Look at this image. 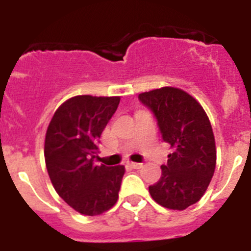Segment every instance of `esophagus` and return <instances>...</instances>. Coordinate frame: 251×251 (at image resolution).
<instances>
[{
  "mask_svg": "<svg viewBox=\"0 0 251 251\" xmlns=\"http://www.w3.org/2000/svg\"><path fill=\"white\" fill-rule=\"evenodd\" d=\"M128 165H129L132 168H134V170H139V168L143 167V165H142V163H137V162H129Z\"/></svg>",
  "mask_w": 251,
  "mask_h": 251,
  "instance_id": "esophagus-1",
  "label": "esophagus"
}]
</instances>
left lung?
<instances>
[{"mask_svg":"<svg viewBox=\"0 0 251 251\" xmlns=\"http://www.w3.org/2000/svg\"><path fill=\"white\" fill-rule=\"evenodd\" d=\"M139 100L151 108L170 145L166 165L150 194L158 205L185 210L200 200L216 167V146L211 123L196 99L185 90L163 86L141 93Z\"/></svg>","mask_w":251,"mask_h":251,"instance_id":"1","label":"left lung"}]
</instances>
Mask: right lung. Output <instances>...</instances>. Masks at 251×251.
Here are the masks:
<instances>
[{
    "label": "right lung",
    "mask_w": 251,
    "mask_h": 251,
    "mask_svg": "<svg viewBox=\"0 0 251 251\" xmlns=\"http://www.w3.org/2000/svg\"><path fill=\"white\" fill-rule=\"evenodd\" d=\"M121 97L76 95L55 110L44 156L55 191L76 212L97 216L118 201L124 166L95 165L98 142Z\"/></svg>",
    "instance_id": "add662e5"
}]
</instances>
